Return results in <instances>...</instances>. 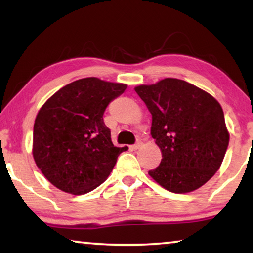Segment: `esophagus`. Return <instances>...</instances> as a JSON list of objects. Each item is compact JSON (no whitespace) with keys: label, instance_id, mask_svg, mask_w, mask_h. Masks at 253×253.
<instances>
[{"label":"esophagus","instance_id":"34e87169","mask_svg":"<svg viewBox=\"0 0 253 253\" xmlns=\"http://www.w3.org/2000/svg\"><path fill=\"white\" fill-rule=\"evenodd\" d=\"M142 146H143V140L140 139V138H138V139H137L136 144L134 145V146H132V148H134V149H138V148H140Z\"/></svg>","mask_w":253,"mask_h":253}]
</instances>
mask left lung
Instances as JSON below:
<instances>
[{
	"label": "left lung",
	"mask_w": 253,
	"mask_h": 253,
	"mask_svg": "<svg viewBox=\"0 0 253 253\" xmlns=\"http://www.w3.org/2000/svg\"><path fill=\"white\" fill-rule=\"evenodd\" d=\"M135 91L152 114L151 135L162 151L161 164L148 174L173 193L204 185L220 169L229 145L221 105L175 78L138 85Z\"/></svg>",
	"instance_id": "left-lung-1"
}]
</instances>
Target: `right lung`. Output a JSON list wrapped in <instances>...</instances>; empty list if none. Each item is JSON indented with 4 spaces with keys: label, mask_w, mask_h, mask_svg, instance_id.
<instances>
[{
    "label": "right lung",
    "mask_w": 253,
    "mask_h": 253,
    "mask_svg": "<svg viewBox=\"0 0 253 253\" xmlns=\"http://www.w3.org/2000/svg\"><path fill=\"white\" fill-rule=\"evenodd\" d=\"M127 88L95 77L76 80L50 97L33 127V158L45 178L67 193L95 190L109 176L119 154L104 113Z\"/></svg>",
    "instance_id": "1"
}]
</instances>
